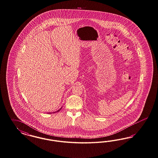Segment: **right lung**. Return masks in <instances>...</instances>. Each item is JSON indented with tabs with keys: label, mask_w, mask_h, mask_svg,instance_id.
Masks as SVG:
<instances>
[{
	"label": "right lung",
	"mask_w": 158,
	"mask_h": 158,
	"mask_svg": "<svg viewBox=\"0 0 158 158\" xmlns=\"http://www.w3.org/2000/svg\"><path fill=\"white\" fill-rule=\"evenodd\" d=\"M61 109H62V107H61V108H60V110H58V111H55V112H54L53 113H56V112H58V111H60V110ZM51 113H48V114H51Z\"/></svg>",
	"instance_id": "add662e5"
}]
</instances>
